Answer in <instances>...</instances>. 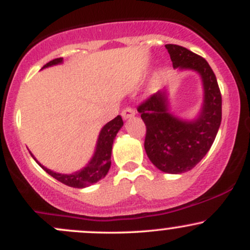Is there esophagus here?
Here are the masks:
<instances>
[{
    "label": "esophagus",
    "mask_w": 250,
    "mask_h": 250,
    "mask_svg": "<svg viewBox=\"0 0 250 250\" xmlns=\"http://www.w3.org/2000/svg\"><path fill=\"white\" fill-rule=\"evenodd\" d=\"M121 115L123 117V120H127V119H129V117H131V116L135 115V110H134L133 108H130V107H125L122 110Z\"/></svg>",
    "instance_id": "esophagus-1"
}]
</instances>
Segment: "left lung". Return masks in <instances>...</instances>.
Here are the masks:
<instances>
[{
  "mask_svg": "<svg viewBox=\"0 0 250 250\" xmlns=\"http://www.w3.org/2000/svg\"><path fill=\"white\" fill-rule=\"evenodd\" d=\"M166 48L174 68L200 74L205 90L202 110L194 121L181 120L170 114L167 93L160 90L137 111L147 128L145 149L149 160L165 173L181 174L193 169L213 145L222 119V97L216 76L203 57L177 44Z\"/></svg>",
  "mask_w": 250,
  "mask_h": 250,
  "instance_id": "left-lung-1",
  "label": "left lung"
}]
</instances>
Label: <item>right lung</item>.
<instances>
[{
  "mask_svg": "<svg viewBox=\"0 0 250 250\" xmlns=\"http://www.w3.org/2000/svg\"><path fill=\"white\" fill-rule=\"evenodd\" d=\"M63 59L60 57V59H55L53 61L48 62L47 64L43 65V68L51 67V65L59 64V63H62ZM123 121L122 117L117 115L115 119L111 120L110 122H108L107 125H104L101 129L99 135V139H97L96 143V149L95 153H94L93 159L90 160V162L85 166L84 168H82L81 170L76 171V173L73 174H60L55 173V171L50 170V169L45 168L44 166H42L41 163L34 157V155L30 153L31 156L35 159V161L41 166L43 170L47 171L50 176H53L54 179H56L60 182L64 183L65 186H69V187L74 188H84L89 187L93 183H96L97 181L102 180L103 177L107 175L109 171V168H110L111 165V149H113V142L114 139H115L117 131L122 128Z\"/></svg>",
  "mask_w": 250,
  "mask_h": 250,
  "instance_id": "add662e5",
  "label": "right lung"
}]
</instances>
